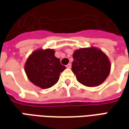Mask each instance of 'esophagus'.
I'll use <instances>...</instances> for the list:
<instances>
[{"label": "esophagus", "mask_w": 129, "mask_h": 129, "mask_svg": "<svg viewBox=\"0 0 129 129\" xmlns=\"http://www.w3.org/2000/svg\"><path fill=\"white\" fill-rule=\"evenodd\" d=\"M66 67L68 68H71V63H68L67 66H66Z\"/></svg>", "instance_id": "obj_1"}]
</instances>
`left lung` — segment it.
Instances as JSON below:
<instances>
[{"label": "left lung", "mask_w": 129, "mask_h": 129, "mask_svg": "<svg viewBox=\"0 0 129 129\" xmlns=\"http://www.w3.org/2000/svg\"><path fill=\"white\" fill-rule=\"evenodd\" d=\"M72 71L80 83L87 87H95L103 83L111 70L109 58L96 47L81 48L73 54Z\"/></svg>", "instance_id": "1"}]
</instances>
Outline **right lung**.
<instances>
[{
  "label": "right lung",
  "instance_id": "obj_1",
  "mask_svg": "<svg viewBox=\"0 0 129 129\" xmlns=\"http://www.w3.org/2000/svg\"><path fill=\"white\" fill-rule=\"evenodd\" d=\"M54 53L53 49H39L27 58L24 71L28 79L36 86L42 89L52 87L58 82L61 72L66 69Z\"/></svg>",
  "mask_w": 129,
  "mask_h": 129
}]
</instances>
